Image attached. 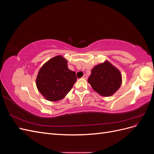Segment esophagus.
Segmentation results:
<instances>
[{
	"label": "esophagus",
	"instance_id": "esophagus-1",
	"mask_svg": "<svg viewBox=\"0 0 154 154\" xmlns=\"http://www.w3.org/2000/svg\"><path fill=\"white\" fill-rule=\"evenodd\" d=\"M82 78H83V79H87V76L86 75V74H84V75L83 76Z\"/></svg>",
	"mask_w": 154,
	"mask_h": 154
}]
</instances>
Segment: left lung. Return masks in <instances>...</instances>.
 Wrapping results in <instances>:
<instances>
[{"instance_id":"8db88e82","label":"left lung","mask_w":154,"mask_h":154,"mask_svg":"<svg viewBox=\"0 0 154 154\" xmlns=\"http://www.w3.org/2000/svg\"><path fill=\"white\" fill-rule=\"evenodd\" d=\"M88 82L101 96L109 97L119 88L122 83V76L117 68L109 62L105 61L92 69Z\"/></svg>"}]
</instances>
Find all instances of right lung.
<instances>
[{
  "instance_id": "obj_1",
  "label": "right lung",
  "mask_w": 154,
  "mask_h": 154,
  "mask_svg": "<svg viewBox=\"0 0 154 154\" xmlns=\"http://www.w3.org/2000/svg\"><path fill=\"white\" fill-rule=\"evenodd\" d=\"M76 79V72L68 69L67 60L58 55L50 59L40 68L36 84L46 100L57 101L66 97Z\"/></svg>"
}]
</instances>
